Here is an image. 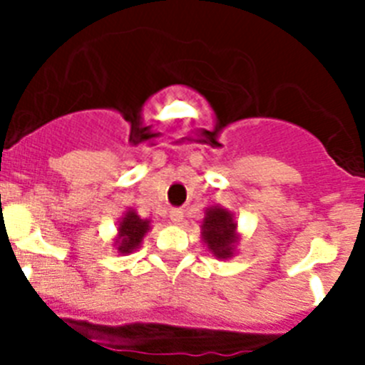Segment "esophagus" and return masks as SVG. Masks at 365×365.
<instances>
[{"label": "esophagus", "instance_id": "34e87169", "mask_svg": "<svg viewBox=\"0 0 365 365\" xmlns=\"http://www.w3.org/2000/svg\"><path fill=\"white\" fill-rule=\"evenodd\" d=\"M182 217H185V214H182L180 208H173V210L170 212V221H172L173 225H179V222L182 221Z\"/></svg>", "mask_w": 365, "mask_h": 365}]
</instances>
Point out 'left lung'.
I'll return each mask as SVG.
<instances>
[{"instance_id": "left-lung-1", "label": "left lung", "mask_w": 365, "mask_h": 365, "mask_svg": "<svg viewBox=\"0 0 365 365\" xmlns=\"http://www.w3.org/2000/svg\"><path fill=\"white\" fill-rule=\"evenodd\" d=\"M234 214L221 206L206 208L205 219L201 225L202 241L208 250L219 259H228L234 256L235 245L240 241V235L235 232Z\"/></svg>"}]
</instances>
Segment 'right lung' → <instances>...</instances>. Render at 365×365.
<instances>
[{"label": "right lung", "mask_w": 365, "mask_h": 365, "mask_svg": "<svg viewBox=\"0 0 365 365\" xmlns=\"http://www.w3.org/2000/svg\"><path fill=\"white\" fill-rule=\"evenodd\" d=\"M148 230H150V221L138 217L135 210H128L118 222V235L115 240V247L118 248L120 254L135 252L143 243Z\"/></svg>", "instance_id": "obj_1"}]
</instances>
